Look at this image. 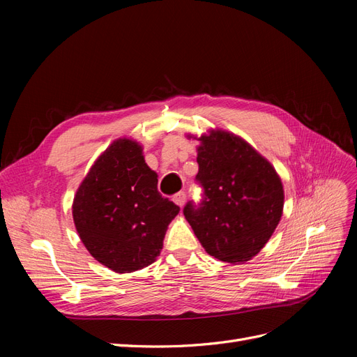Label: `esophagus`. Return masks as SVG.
<instances>
[{"mask_svg":"<svg viewBox=\"0 0 357 357\" xmlns=\"http://www.w3.org/2000/svg\"><path fill=\"white\" fill-rule=\"evenodd\" d=\"M172 201H174L177 205H180V207H183V205H185V202H186V193L185 192L176 193V195L172 197Z\"/></svg>","mask_w":357,"mask_h":357,"instance_id":"1","label":"esophagus"}]
</instances>
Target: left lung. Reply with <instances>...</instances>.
<instances>
[{
  "label": "left lung",
  "mask_w": 357,
  "mask_h": 357,
  "mask_svg": "<svg viewBox=\"0 0 357 357\" xmlns=\"http://www.w3.org/2000/svg\"><path fill=\"white\" fill-rule=\"evenodd\" d=\"M199 142L195 180L202 197L189 201L183 214L208 255L245 262L261 252L282 219V180L240 137L211 131Z\"/></svg>",
  "instance_id": "left-lung-1"
}]
</instances>
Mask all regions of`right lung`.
I'll return each mask as SVG.
<instances>
[{
    "label": "right lung",
    "mask_w": 357,
    "mask_h": 357,
    "mask_svg": "<svg viewBox=\"0 0 357 357\" xmlns=\"http://www.w3.org/2000/svg\"><path fill=\"white\" fill-rule=\"evenodd\" d=\"M180 207L158 190L142 146L117 139L96 159L75 193V229L96 261L131 273L156 261Z\"/></svg>",
    "instance_id": "1"
}]
</instances>
